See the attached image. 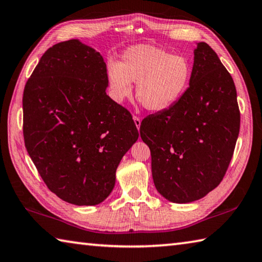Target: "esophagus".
<instances>
[{
    "label": "esophagus",
    "mask_w": 262,
    "mask_h": 262,
    "mask_svg": "<svg viewBox=\"0 0 262 262\" xmlns=\"http://www.w3.org/2000/svg\"><path fill=\"white\" fill-rule=\"evenodd\" d=\"M134 121H135V124H136V126H137V128H140V124H141V119H140V117H138V116H134Z\"/></svg>",
    "instance_id": "34e87169"
}]
</instances>
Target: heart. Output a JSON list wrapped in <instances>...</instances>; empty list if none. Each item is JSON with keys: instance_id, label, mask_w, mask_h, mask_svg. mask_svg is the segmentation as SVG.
Listing matches in <instances>:
<instances>
[{"instance_id": "1", "label": "heart", "mask_w": 262, "mask_h": 262, "mask_svg": "<svg viewBox=\"0 0 262 262\" xmlns=\"http://www.w3.org/2000/svg\"><path fill=\"white\" fill-rule=\"evenodd\" d=\"M192 64L183 55H173L150 45H136L122 54L121 61L109 62L107 81L109 95L121 103L136 96L149 112L171 108L185 93L192 79Z\"/></svg>"}]
</instances>
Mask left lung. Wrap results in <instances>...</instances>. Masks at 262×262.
Wrapping results in <instances>:
<instances>
[{
    "label": "left lung",
    "instance_id": "8db88e82",
    "mask_svg": "<svg viewBox=\"0 0 262 262\" xmlns=\"http://www.w3.org/2000/svg\"><path fill=\"white\" fill-rule=\"evenodd\" d=\"M192 70L182 98L140 124L152 155L154 185L176 204L201 199L221 183L241 126L232 77L206 42L196 45Z\"/></svg>",
    "mask_w": 262,
    "mask_h": 262
}]
</instances>
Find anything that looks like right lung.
Here are the masks:
<instances>
[{
  "mask_svg": "<svg viewBox=\"0 0 262 262\" xmlns=\"http://www.w3.org/2000/svg\"><path fill=\"white\" fill-rule=\"evenodd\" d=\"M107 86L103 57L77 39L50 47L25 85L27 153L48 189L69 204L102 203L139 137L131 114L109 98Z\"/></svg>",
  "mask_w": 262,
  "mask_h": 262,
  "instance_id": "add662e5",
  "label": "right lung"
}]
</instances>
